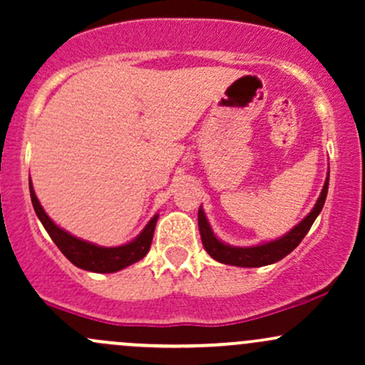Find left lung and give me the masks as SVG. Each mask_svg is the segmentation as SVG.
Segmentation results:
<instances>
[{
    "label": "left lung",
    "instance_id": "left-lung-1",
    "mask_svg": "<svg viewBox=\"0 0 365 365\" xmlns=\"http://www.w3.org/2000/svg\"><path fill=\"white\" fill-rule=\"evenodd\" d=\"M328 185H329V171L328 177H326L324 187H322L319 199H317L316 206L312 207V211L300 221L295 228H292L287 235L282 238H276V240L266 242V244L254 245V247H232L217 238L212 233L211 225L207 223V217L204 215V209L199 207V232L200 238H202V245L206 249V252L211 255L212 259H216L217 262L230 264V266H238V267H261L267 266V264H274L282 261L284 255H288L295 249L300 242L304 240V237L307 235V232L311 230V226L316 217L319 216L322 206H324L326 195H328Z\"/></svg>",
    "mask_w": 365,
    "mask_h": 365
}]
</instances>
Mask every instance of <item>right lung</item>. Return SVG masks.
Here are the masks:
<instances>
[{"label":"right lung","instance_id":"obj_1","mask_svg":"<svg viewBox=\"0 0 365 365\" xmlns=\"http://www.w3.org/2000/svg\"><path fill=\"white\" fill-rule=\"evenodd\" d=\"M29 188H31L32 206H34L37 217L41 220L46 232H48L49 237L53 238V242L56 244L58 249L61 250L63 255H65L73 266L86 271H92V273H116V271L123 269V267L130 266V264L140 261V259L149 252L159 215L154 216L153 220L145 225V228L142 230L140 235L133 238L128 244L120 247H99L96 244H91V242L81 240V238L70 235L68 232H65L60 226L54 225L51 217L46 215L43 206H41L39 200H37L32 182H29Z\"/></svg>","mask_w":365,"mask_h":365}]
</instances>
